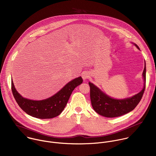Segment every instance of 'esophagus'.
<instances>
[{
    "instance_id": "34e87169",
    "label": "esophagus",
    "mask_w": 156,
    "mask_h": 156,
    "mask_svg": "<svg viewBox=\"0 0 156 156\" xmlns=\"http://www.w3.org/2000/svg\"><path fill=\"white\" fill-rule=\"evenodd\" d=\"M88 77H89L88 74H87V73H83V74H82V78H83V80H86V79H88Z\"/></svg>"
}]
</instances>
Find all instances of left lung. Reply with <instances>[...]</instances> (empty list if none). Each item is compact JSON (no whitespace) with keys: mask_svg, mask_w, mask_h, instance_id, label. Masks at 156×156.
Masks as SVG:
<instances>
[{"mask_svg":"<svg viewBox=\"0 0 156 156\" xmlns=\"http://www.w3.org/2000/svg\"><path fill=\"white\" fill-rule=\"evenodd\" d=\"M139 50V47L135 44ZM144 87L143 90L134 96L125 99H112L101 91L94 84L89 82L90 99L94 110L106 117H115L123 115L133 111L141 101L146 86V65L143 72Z\"/></svg>","mask_w":156,"mask_h":156,"instance_id":"left-lung-1","label":"left lung"}]
</instances>
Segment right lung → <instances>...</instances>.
Here are the masks:
<instances>
[{
	"label": "right lung",
	"mask_w": 156,
	"mask_h": 156,
	"mask_svg": "<svg viewBox=\"0 0 156 156\" xmlns=\"http://www.w3.org/2000/svg\"><path fill=\"white\" fill-rule=\"evenodd\" d=\"M82 82L81 77L76 78L52 97L42 101H32L22 97L14 88L12 80L11 90L16 102L27 114L38 119H51L58 116L62 112L73 91Z\"/></svg>",
	"instance_id": "obj_1"
}]
</instances>
